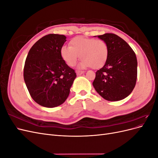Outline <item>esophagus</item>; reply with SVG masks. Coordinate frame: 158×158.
<instances>
[{
	"instance_id": "34e87169",
	"label": "esophagus",
	"mask_w": 158,
	"mask_h": 158,
	"mask_svg": "<svg viewBox=\"0 0 158 158\" xmlns=\"http://www.w3.org/2000/svg\"><path fill=\"white\" fill-rule=\"evenodd\" d=\"M84 73V71L78 70V71H76V74H77L78 76H80V75H81V74H82Z\"/></svg>"
}]
</instances>
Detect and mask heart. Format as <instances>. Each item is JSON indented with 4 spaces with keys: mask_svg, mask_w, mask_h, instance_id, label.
Wrapping results in <instances>:
<instances>
[{
    "mask_svg": "<svg viewBox=\"0 0 158 158\" xmlns=\"http://www.w3.org/2000/svg\"><path fill=\"white\" fill-rule=\"evenodd\" d=\"M80 55L82 59L80 68H101L107 60L109 46L103 40L78 36L70 41V46L60 48L61 58L70 66L76 64Z\"/></svg>",
    "mask_w": 158,
    "mask_h": 158,
    "instance_id": "heart-1",
    "label": "heart"
}]
</instances>
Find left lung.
I'll use <instances>...</instances> for the list:
<instances>
[{
    "instance_id": "8db88e82",
    "label": "left lung",
    "mask_w": 158,
    "mask_h": 158,
    "mask_svg": "<svg viewBox=\"0 0 158 158\" xmlns=\"http://www.w3.org/2000/svg\"><path fill=\"white\" fill-rule=\"evenodd\" d=\"M98 37L107 44L109 55L106 64L95 73L93 85L105 99L119 101L128 96L135 87V52L125 40L114 33H105Z\"/></svg>"
}]
</instances>
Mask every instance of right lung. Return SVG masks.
Returning <instances> with one entry per match:
<instances>
[{
	"instance_id": "1",
	"label": "right lung",
	"mask_w": 158,
	"mask_h": 158,
	"mask_svg": "<svg viewBox=\"0 0 158 158\" xmlns=\"http://www.w3.org/2000/svg\"><path fill=\"white\" fill-rule=\"evenodd\" d=\"M66 39L64 35H45L31 47L26 57L23 78L32 99L43 107L63 104L76 77L74 70L60 56Z\"/></svg>"
}]
</instances>
